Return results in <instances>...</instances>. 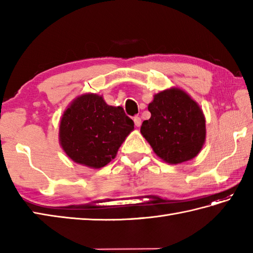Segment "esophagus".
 Returning <instances> with one entry per match:
<instances>
[{
    "instance_id": "esophagus-1",
    "label": "esophagus",
    "mask_w": 253,
    "mask_h": 253,
    "mask_svg": "<svg viewBox=\"0 0 253 253\" xmlns=\"http://www.w3.org/2000/svg\"><path fill=\"white\" fill-rule=\"evenodd\" d=\"M133 123H135L136 127H140L141 126V118L139 116L133 117Z\"/></svg>"
}]
</instances>
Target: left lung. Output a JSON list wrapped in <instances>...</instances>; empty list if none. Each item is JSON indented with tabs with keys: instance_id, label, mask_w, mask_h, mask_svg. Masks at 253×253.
<instances>
[{
	"instance_id": "obj_1",
	"label": "left lung",
	"mask_w": 253,
	"mask_h": 253,
	"mask_svg": "<svg viewBox=\"0 0 253 253\" xmlns=\"http://www.w3.org/2000/svg\"><path fill=\"white\" fill-rule=\"evenodd\" d=\"M151 117L143 121L142 136L165 162L179 164L193 159L206 140V118L197 102L171 88L154 95L148 106Z\"/></svg>"
}]
</instances>
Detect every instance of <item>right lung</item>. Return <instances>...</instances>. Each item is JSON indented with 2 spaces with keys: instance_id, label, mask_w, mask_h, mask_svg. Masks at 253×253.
<instances>
[{
  "instance_id": "right-lung-1",
  "label": "right lung",
  "mask_w": 253,
  "mask_h": 253,
  "mask_svg": "<svg viewBox=\"0 0 253 253\" xmlns=\"http://www.w3.org/2000/svg\"><path fill=\"white\" fill-rule=\"evenodd\" d=\"M133 122L121 106H111L96 94H84L64 112L60 142L74 162L103 168L116 157Z\"/></svg>"
}]
</instances>
